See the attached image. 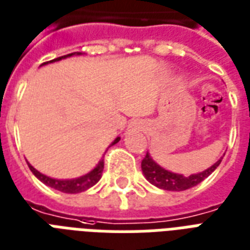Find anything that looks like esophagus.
<instances>
[{
	"instance_id": "1",
	"label": "esophagus",
	"mask_w": 250,
	"mask_h": 250,
	"mask_svg": "<svg viewBox=\"0 0 250 250\" xmlns=\"http://www.w3.org/2000/svg\"><path fill=\"white\" fill-rule=\"evenodd\" d=\"M129 127H130V129H142V123H140V121H134V123H132L129 125Z\"/></svg>"
}]
</instances>
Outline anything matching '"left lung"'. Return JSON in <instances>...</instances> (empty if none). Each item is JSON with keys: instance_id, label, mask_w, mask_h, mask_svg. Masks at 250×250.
<instances>
[{"instance_id": "left-lung-1", "label": "left lung", "mask_w": 250, "mask_h": 250, "mask_svg": "<svg viewBox=\"0 0 250 250\" xmlns=\"http://www.w3.org/2000/svg\"><path fill=\"white\" fill-rule=\"evenodd\" d=\"M221 159L223 158L219 159L213 166L204 170L203 172L192 174L189 176H183L181 174H174V172L162 168L159 165L154 162L149 153H146L145 158L142 159V162H141V167H142V172H144L145 178L151 185L157 186L159 188L167 189V191H183V189H188L191 187H194V186L199 185L207 176L211 175L212 172L215 171V168L220 165Z\"/></svg>"}]
</instances>
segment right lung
Listing matches in <instances>:
<instances>
[{"label":"right lung","instance_id":"1","mask_svg":"<svg viewBox=\"0 0 250 250\" xmlns=\"http://www.w3.org/2000/svg\"><path fill=\"white\" fill-rule=\"evenodd\" d=\"M75 54H78L79 55L80 52H72V54H68V55L59 56V58H56V59H54V61L44 62L43 64L51 63V62L61 61V59H64V58L72 56L75 55ZM118 141H120V137H117V138L112 142V145L117 144ZM29 167L34 175L37 176L42 183L48 186V187L58 189V191H62V192H65V194H78V192H82V191H85V189L91 188L92 186H95L97 182L100 181L101 174H103V170H104V159H101L100 162L97 163L96 167L93 168L91 172H88V174H85L84 176H80V178H76V179H67V181L52 179V178H50V176L43 175L42 172H39L38 170H35L30 163H29Z\"/></svg>","mask_w":250,"mask_h":250}]
</instances>
